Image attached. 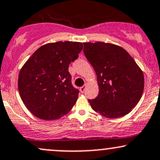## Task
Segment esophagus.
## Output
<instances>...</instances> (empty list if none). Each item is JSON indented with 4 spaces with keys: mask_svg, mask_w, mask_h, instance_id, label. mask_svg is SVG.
<instances>
[{
    "mask_svg": "<svg viewBox=\"0 0 160 160\" xmlns=\"http://www.w3.org/2000/svg\"><path fill=\"white\" fill-rule=\"evenodd\" d=\"M86 88H87V84H85V85H83V87H81L80 88V91L81 92H84V91H85V89H86Z\"/></svg>",
    "mask_w": 160,
    "mask_h": 160,
    "instance_id": "obj_1",
    "label": "esophagus"
}]
</instances>
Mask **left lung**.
Wrapping results in <instances>:
<instances>
[{"instance_id": "obj_1", "label": "left lung", "mask_w": 160, "mask_h": 160, "mask_svg": "<svg viewBox=\"0 0 160 160\" xmlns=\"http://www.w3.org/2000/svg\"><path fill=\"white\" fill-rule=\"evenodd\" d=\"M83 52L97 75L99 94L89 102L95 112L108 118L124 116L139 102L143 71L126 50L102 42H84Z\"/></svg>"}]
</instances>
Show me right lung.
<instances>
[{
	"label": "right lung",
	"mask_w": 160,
	"mask_h": 160,
	"mask_svg": "<svg viewBox=\"0 0 160 160\" xmlns=\"http://www.w3.org/2000/svg\"><path fill=\"white\" fill-rule=\"evenodd\" d=\"M83 43L57 42L38 48L21 68L18 89L21 99L35 116L58 119L68 113L78 98L68 67L78 58Z\"/></svg>",
	"instance_id": "add662e5"
}]
</instances>
